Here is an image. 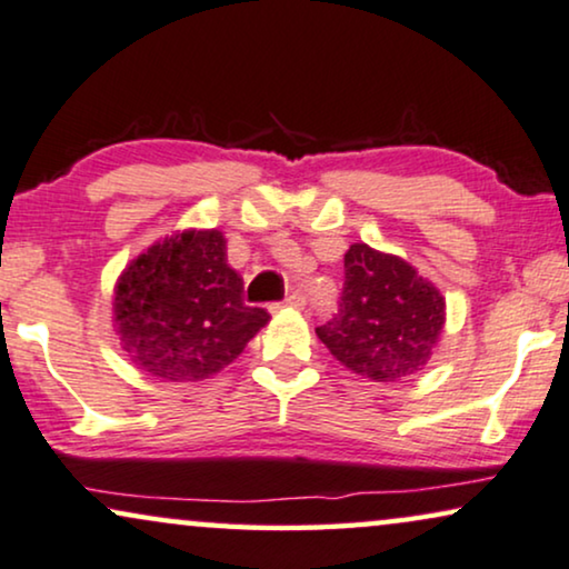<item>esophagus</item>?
Listing matches in <instances>:
<instances>
[{
	"label": "esophagus",
	"mask_w": 569,
	"mask_h": 569,
	"mask_svg": "<svg viewBox=\"0 0 569 569\" xmlns=\"http://www.w3.org/2000/svg\"><path fill=\"white\" fill-rule=\"evenodd\" d=\"M283 305H286V307H293V309H301V307H305V297H301L299 291H291L289 297H286Z\"/></svg>",
	"instance_id": "esophagus-1"
}]
</instances>
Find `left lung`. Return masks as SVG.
Listing matches in <instances>:
<instances>
[{
  "mask_svg": "<svg viewBox=\"0 0 569 569\" xmlns=\"http://www.w3.org/2000/svg\"><path fill=\"white\" fill-rule=\"evenodd\" d=\"M341 309L315 333L343 368L376 383L420 372L446 322V299L397 254L351 243L343 254Z\"/></svg>",
  "mask_w": 569,
  "mask_h": 569,
  "instance_id": "1",
  "label": "left lung"
}]
</instances>
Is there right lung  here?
<instances>
[{"mask_svg": "<svg viewBox=\"0 0 569 569\" xmlns=\"http://www.w3.org/2000/svg\"><path fill=\"white\" fill-rule=\"evenodd\" d=\"M243 280L220 231H183L157 241L120 272L114 333L136 368L164 383L212 378L268 326L241 299Z\"/></svg>", "mask_w": 569, "mask_h": 569, "instance_id": "add662e5", "label": "right lung"}]
</instances>
